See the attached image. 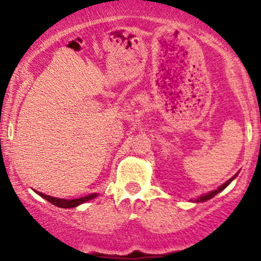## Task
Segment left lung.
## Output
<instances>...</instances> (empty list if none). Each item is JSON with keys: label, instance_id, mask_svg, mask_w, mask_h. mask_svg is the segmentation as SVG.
Segmentation results:
<instances>
[{"label": "left lung", "instance_id": "obj_1", "mask_svg": "<svg viewBox=\"0 0 261 261\" xmlns=\"http://www.w3.org/2000/svg\"><path fill=\"white\" fill-rule=\"evenodd\" d=\"M235 177H236V175H235ZM235 177H232V178H231V179H228L227 181H226V183H225V184H222V186H221V187H218V188H217V189H216V191H212V192H210V193L204 194V196L199 197V198H198V199H197V202H204V201H208V199H211V198H213V197H215V196H216V194H217V193H220V192H221V191H222V189H225V188H226V187H227V186H228V184H230V183H231V181H232V179H233V178H235Z\"/></svg>", "mask_w": 261, "mask_h": 261}]
</instances>
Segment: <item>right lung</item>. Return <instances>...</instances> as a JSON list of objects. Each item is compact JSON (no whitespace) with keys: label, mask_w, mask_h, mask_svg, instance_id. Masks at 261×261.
Segmentation results:
<instances>
[{"label":"right lung","mask_w":261,"mask_h":261,"mask_svg":"<svg viewBox=\"0 0 261 261\" xmlns=\"http://www.w3.org/2000/svg\"><path fill=\"white\" fill-rule=\"evenodd\" d=\"M38 194L40 197H43L44 199H46V201H49L50 203L55 204V206H58V207H62V208H72V207H77V206H80V204L84 203V202H87V201H89V199L97 197V194L93 193V194H89V196L82 197V198H77V199H62V198H54V197L46 196V194L40 193V192H38Z\"/></svg>","instance_id":"right-lung-1"}]
</instances>
